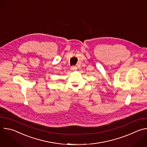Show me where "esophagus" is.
Listing matches in <instances>:
<instances>
[{
  "mask_svg": "<svg viewBox=\"0 0 147 147\" xmlns=\"http://www.w3.org/2000/svg\"><path fill=\"white\" fill-rule=\"evenodd\" d=\"M77 67L76 66H71V70H72V71H74V70H77Z\"/></svg>",
  "mask_w": 147,
  "mask_h": 147,
  "instance_id": "1",
  "label": "esophagus"
}]
</instances>
